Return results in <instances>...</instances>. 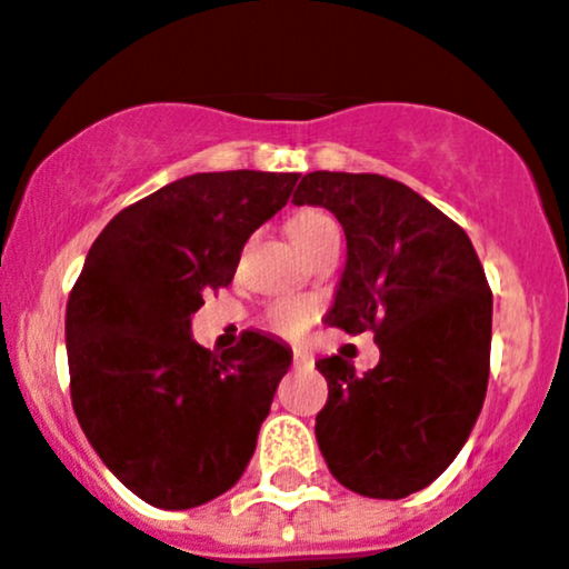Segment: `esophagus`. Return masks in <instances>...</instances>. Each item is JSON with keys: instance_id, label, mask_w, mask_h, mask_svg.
Returning a JSON list of instances; mask_svg holds the SVG:
<instances>
[{"instance_id": "34e87169", "label": "esophagus", "mask_w": 569, "mask_h": 569, "mask_svg": "<svg viewBox=\"0 0 569 569\" xmlns=\"http://www.w3.org/2000/svg\"><path fill=\"white\" fill-rule=\"evenodd\" d=\"M313 356L308 350H295V367H311Z\"/></svg>"}]
</instances>
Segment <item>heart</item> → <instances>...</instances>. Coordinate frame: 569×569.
I'll return each mask as SVG.
<instances>
[{"label":"heart","mask_w":569,"mask_h":569,"mask_svg":"<svg viewBox=\"0 0 569 569\" xmlns=\"http://www.w3.org/2000/svg\"><path fill=\"white\" fill-rule=\"evenodd\" d=\"M330 228H336V222L325 211H317V208H306V211L295 213L289 219V236L297 244V250L308 247L317 236H322ZM317 313L319 306L313 300H280L269 311V328L274 333L286 336V339H297V336H302L311 328Z\"/></svg>","instance_id":"1"}]
</instances>
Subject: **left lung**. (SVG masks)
I'll return each instance as SVG.
<instances>
[{"mask_svg": "<svg viewBox=\"0 0 569 569\" xmlns=\"http://www.w3.org/2000/svg\"><path fill=\"white\" fill-rule=\"evenodd\" d=\"M295 206L328 208L347 261L325 322L372 330L380 361L358 375L319 358L328 402L317 442L341 487L400 500L437 481L481 413L492 347V291L470 236L383 174L311 172Z\"/></svg>", "mask_w": 569, "mask_h": 569, "instance_id": "8db88e82", "label": "left lung"}]
</instances>
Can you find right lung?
Listing matches in <instances>:
<instances>
[{
    "label": "right lung",
    "instance_id": "right-lung-1",
    "mask_svg": "<svg viewBox=\"0 0 569 569\" xmlns=\"http://www.w3.org/2000/svg\"><path fill=\"white\" fill-rule=\"evenodd\" d=\"M295 172H200L116 213L66 306L71 406L110 472L150 506L194 509L256 453L291 350L267 333L213 356L191 339L202 295L289 202Z\"/></svg>",
    "mask_w": 569,
    "mask_h": 569
}]
</instances>
